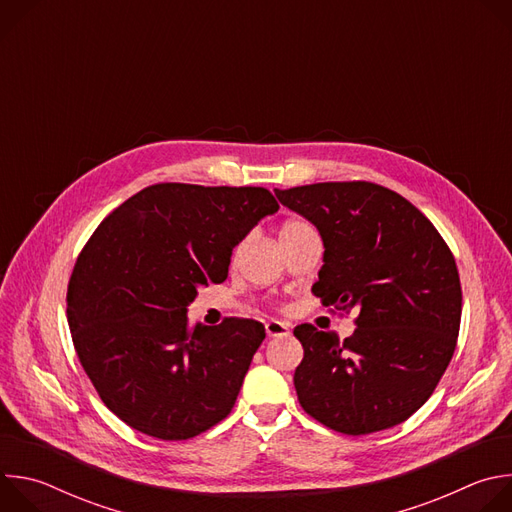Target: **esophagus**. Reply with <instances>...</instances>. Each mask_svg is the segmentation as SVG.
<instances>
[{"label":"esophagus","mask_w":512,"mask_h":512,"mask_svg":"<svg viewBox=\"0 0 512 512\" xmlns=\"http://www.w3.org/2000/svg\"><path fill=\"white\" fill-rule=\"evenodd\" d=\"M265 332H267L269 338H281V336L289 334V324L279 322V320H271V322L265 324Z\"/></svg>","instance_id":"1"}]
</instances>
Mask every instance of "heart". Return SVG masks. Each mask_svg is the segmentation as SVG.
<instances>
[{
	"mask_svg": "<svg viewBox=\"0 0 512 512\" xmlns=\"http://www.w3.org/2000/svg\"><path fill=\"white\" fill-rule=\"evenodd\" d=\"M312 227L306 223V221H300V218H294V221H287L283 223L281 231H279V239H285V237H291V235H298V233H304V231H310Z\"/></svg>",
	"mask_w": 512,
	"mask_h": 512,
	"instance_id": "b5f03b06",
	"label": "heart"
}]
</instances>
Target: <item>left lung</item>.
<instances>
[{"instance_id": "left-lung-1", "label": "left lung", "mask_w": 512, "mask_h": 512, "mask_svg": "<svg viewBox=\"0 0 512 512\" xmlns=\"http://www.w3.org/2000/svg\"><path fill=\"white\" fill-rule=\"evenodd\" d=\"M275 196L322 237L314 296L358 312L344 342L312 324L296 326L304 346L294 375L300 405L346 435L405 421L456 350L462 287L450 247L409 200L373 182H320Z\"/></svg>"}]
</instances>
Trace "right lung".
Instances as JSON below:
<instances>
[{
  "label": "right lung",
  "mask_w": 512,
  "mask_h": 512,
  "mask_svg": "<svg viewBox=\"0 0 512 512\" xmlns=\"http://www.w3.org/2000/svg\"><path fill=\"white\" fill-rule=\"evenodd\" d=\"M277 208L265 188L168 182L97 227L72 269L66 318L87 377L129 427L178 442L231 413L265 328L247 318L190 326L186 314Z\"/></svg>",
  "instance_id": "obj_1"
}]
</instances>
